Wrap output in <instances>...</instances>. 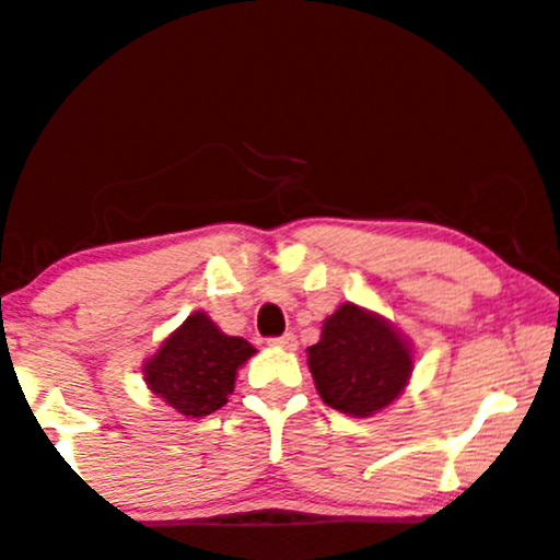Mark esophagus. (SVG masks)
Segmentation results:
<instances>
[{
  "label": "esophagus",
  "instance_id": "34e87169",
  "mask_svg": "<svg viewBox=\"0 0 560 560\" xmlns=\"http://www.w3.org/2000/svg\"><path fill=\"white\" fill-rule=\"evenodd\" d=\"M271 345L284 347V350H294V347H298V337H294L292 331H287V334H281V337H273Z\"/></svg>",
  "mask_w": 560,
  "mask_h": 560
}]
</instances>
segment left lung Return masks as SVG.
Returning <instances> with one entry per match:
<instances>
[{
  "mask_svg": "<svg viewBox=\"0 0 560 560\" xmlns=\"http://www.w3.org/2000/svg\"><path fill=\"white\" fill-rule=\"evenodd\" d=\"M307 365L326 405L363 419L400 395L413 358L387 320L347 302L324 320L318 342L307 347Z\"/></svg>",
  "mask_w": 560,
  "mask_h": 560,
  "instance_id": "obj_1",
  "label": "left lung"
}]
</instances>
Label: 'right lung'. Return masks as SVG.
I'll return each instance as SVG.
<instances>
[{"instance_id":"1","label":"right lung","mask_w":560,"mask_h":560,"mask_svg":"<svg viewBox=\"0 0 560 560\" xmlns=\"http://www.w3.org/2000/svg\"><path fill=\"white\" fill-rule=\"evenodd\" d=\"M255 352L242 337H226L205 313L184 320L144 365L150 389L178 413L202 419L226 405L236 369Z\"/></svg>"}]
</instances>
